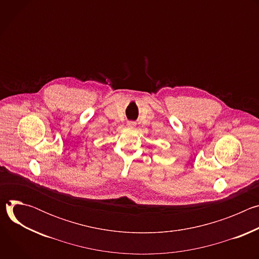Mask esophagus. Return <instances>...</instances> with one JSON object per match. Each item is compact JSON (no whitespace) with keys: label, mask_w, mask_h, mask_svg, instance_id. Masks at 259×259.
I'll return each mask as SVG.
<instances>
[{"label":"esophagus","mask_w":259,"mask_h":259,"mask_svg":"<svg viewBox=\"0 0 259 259\" xmlns=\"http://www.w3.org/2000/svg\"><path fill=\"white\" fill-rule=\"evenodd\" d=\"M127 126H128L129 128L133 129V128H135V126H136V123H135V122H132V121H130V122H128V123H127Z\"/></svg>","instance_id":"1"}]
</instances>
